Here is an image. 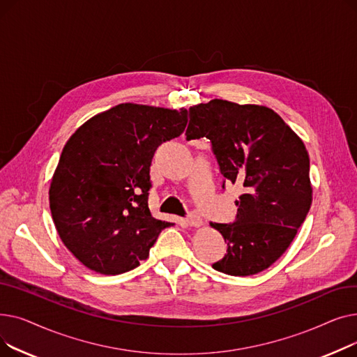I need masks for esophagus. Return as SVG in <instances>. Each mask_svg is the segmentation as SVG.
I'll list each match as a JSON object with an SVG mask.
<instances>
[{
  "instance_id": "1",
  "label": "esophagus",
  "mask_w": 357,
  "mask_h": 357,
  "mask_svg": "<svg viewBox=\"0 0 357 357\" xmlns=\"http://www.w3.org/2000/svg\"><path fill=\"white\" fill-rule=\"evenodd\" d=\"M186 224H188L190 227H199L201 224H202V220H201V217L198 215V214H190L188 215V218H186Z\"/></svg>"
}]
</instances>
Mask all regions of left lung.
I'll use <instances>...</instances> for the list:
<instances>
[{"label": "left lung", "mask_w": 357, "mask_h": 357, "mask_svg": "<svg viewBox=\"0 0 357 357\" xmlns=\"http://www.w3.org/2000/svg\"><path fill=\"white\" fill-rule=\"evenodd\" d=\"M185 136L210 139L222 176L245 190L234 222H211L227 241L213 268L231 276L268 269L289 248L312 202L304 142L273 109L226 100L191 107Z\"/></svg>", "instance_id": "1"}]
</instances>
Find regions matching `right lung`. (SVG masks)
<instances>
[{
	"mask_svg": "<svg viewBox=\"0 0 357 357\" xmlns=\"http://www.w3.org/2000/svg\"><path fill=\"white\" fill-rule=\"evenodd\" d=\"M185 108L119 104L85 121L66 142L49 202L68 250L88 269L119 275L146 260L172 222L147 205L150 165L159 144L182 135Z\"/></svg>",
	"mask_w": 357,
	"mask_h": 357,
	"instance_id": "right-lung-1",
	"label": "right lung"
}]
</instances>
